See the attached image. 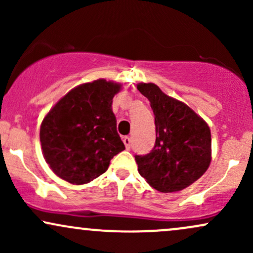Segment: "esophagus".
<instances>
[{"instance_id": "1", "label": "esophagus", "mask_w": 253, "mask_h": 253, "mask_svg": "<svg viewBox=\"0 0 253 253\" xmlns=\"http://www.w3.org/2000/svg\"><path fill=\"white\" fill-rule=\"evenodd\" d=\"M123 141H124V144H125V147H126V150H129L130 149V139H129V136H124Z\"/></svg>"}]
</instances>
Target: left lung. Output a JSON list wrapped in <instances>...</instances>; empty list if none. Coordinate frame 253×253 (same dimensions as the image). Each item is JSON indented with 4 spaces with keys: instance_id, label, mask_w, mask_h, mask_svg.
Listing matches in <instances>:
<instances>
[{
    "instance_id": "left-lung-1",
    "label": "left lung",
    "mask_w": 253,
    "mask_h": 253,
    "mask_svg": "<svg viewBox=\"0 0 253 253\" xmlns=\"http://www.w3.org/2000/svg\"><path fill=\"white\" fill-rule=\"evenodd\" d=\"M155 114L156 143L150 153L135 156L138 171L161 193H175L201 177L211 161L207 123L190 107L168 96L153 83H139Z\"/></svg>"
}]
</instances>
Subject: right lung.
I'll use <instances>...</instances> for the list:
<instances>
[{
  "label": "right lung",
  "mask_w": 253,
  "mask_h": 253,
  "mask_svg": "<svg viewBox=\"0 0 253 253\" xmlns=\"http://www.w3.org/2000/svg\"><path fill=\"white\" fill-rule=\"evenodd\" d=\"M121 84L106 80L84 83L60 98L40 127L42 155L50 169L71 184H85L108 169L125 150L112 110Z\"/></svg>",
  "instance_id": "obj_1"
}]
</instances>
